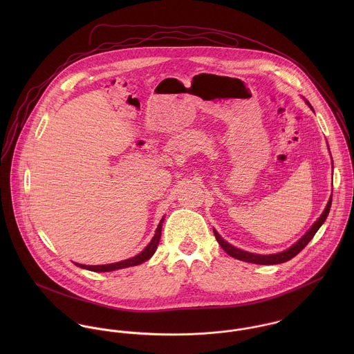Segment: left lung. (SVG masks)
<instances>
[{"instance_id":"obj_1","label":"left lung","mask_w":354,"mask_h":354,"mask_svg":"<svg viewBox=\"0 0 354 354\" xmlns=\"http://www.w3.org/2000/svg\"><path fill=\"white\" fill-rule=\"evenodd\" d=\"M305 103L312 109V106L309 104V102L305 101ZM313 110V109H312ZM330 150V149H328ZM333 169H334V165H333ZM331 202H333V198L330 196L327 205L324 208V211L322 212V215L316 219V222L308 229V232L304 234L303 237L295 243L290 248L282 251L279 253H271V254H259V253L247 252V251H243L240 248H236L234 245L229 244L227 241H225L219 233L214 229V234H215V239L216 241L219 243V245L222 247V250L227 254H230L232 257L234 259H239V260H243V261H248V263H253V264H281V263H285L290 259H293L297 253L301 252L304 248L306 247V244L313 239V236L316 234V232L320 229V226L324 223V221L327 219V215L330 212V208H331Z\"/></svg>"}]
</instances>
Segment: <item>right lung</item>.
Returning <instances> with one entry per match:
<instances>
[{"mask_svg": "<svg viewBox=\"0 0 354 354\" xmlns=\"http://www.w3.org/2000/svg\"><path fill=\"white\" fill-rule=\"evenodd\" d=\"M163 221H165V216L160 219V222H159V225H158V227L155 230V234H153L151 241L149 243V245L142 252L138 253L133 257H129V259H125V260H121V261H117V263L101 264V266H86V264H80V263H75V264L77 267H80V268L90 270V271H94V272H109V271H115V270H121V268H127V267L142 264V263L147 261L152 254L155 253L156 248H158V244H159V240H160V234H162V223H163Z\"/></svg>", "mask_w": 354, "mask_h": 354, "instance_id": "add662e5", "label": "right lung"}]
</instances>
